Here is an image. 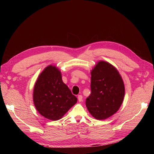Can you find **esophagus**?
I'll use <instances>...</instances> for the list:
<instances>
[{"label": "esophagus", "mask_w": 154, "mask_h": 154, "mask_svg": "<svg viewBox=\"0 0 154 154\" xmlns=\"http://www.w3.org/2000/svg\"><path fill=\"white\" fill-rule=\"evenodd\" d=\"M82 98H83L82 95H78V100H79V101L80 102L82 101Z\"/></svg>", "instance_id": "obj_1"}]
</instances>
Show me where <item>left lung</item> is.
I'll list each match as a JSON object with an SVG mask.
<instances>
[{"mask_svg": "<svg viewBox=\"0 0 154 154\" xmlns=\"http://www.w3.org/2000/svg\"><path fill=\"white\" fill-rule=\"evenodd\" d=\"M91 74L92 92L86 99V107L95 119H107L116 114L123 102V79L114 66L103 60L95 64Z\"/></svg>", "mask_w": 154, "mask_h": 154, "instance_id": "left-lung-1", "label": "left lung"}]
</instances>
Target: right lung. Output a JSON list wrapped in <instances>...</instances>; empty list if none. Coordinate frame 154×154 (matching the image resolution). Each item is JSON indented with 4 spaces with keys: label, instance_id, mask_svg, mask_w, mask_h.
<instances>
[{
    "label": "right lung",
    "instance_id": "1",
    "mask_svg": "<svg viewBox=\"0 0 154 154\" xmlns=\"http://www.w3.org/2000/svg\"><path fill=\"white\" fill-rule=\"evenodd\" d=\"M33 101L40 115L51 120H57L74 106L77 99L62 81L60 70L50 65L40 73L36 80Z\"/></svg>",
    "mask_w": 154,
    "mask_h": 154
}]
</instances>
